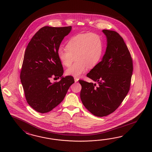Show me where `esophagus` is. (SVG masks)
Masks as SVG:
<instances>
[{
	"instance_id": "esophagus-1",
	"label": "esophagus",
	"mask_w": 152,
	"mask_h": 152,
	"mask_svg": "<svg viewBox=\"0 0 152 152\" xmlns=\"http://www.w3.org/2000/svg\"><path fill=\"white\" fill-rule=\"evenodd\" d=\"M78 80H79V78H77V77H75V83H76V82H77Z\"/></svg>"
}]
</instances>
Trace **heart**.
Returning a JSON list of instances; mask_svg holds the SVG:
<instances>
[{"label":"heart","instance_id":"1","mask_svg":"<svg viewBox=\"0 0 152 152\" xmlns=\"http://www.w3.org/2000/svg\"><path fill=\"white\" fill-rule=\"evenodd\" d=\"M103 42L96 33H80L72 36L66 44V49L58 50V56L62 64L68 67L74 61L77 62L66 71V74L75 77L94 68L100 61L103 54Z\"/></svg>","mask_w":152,"mask_h":152}]
</instances>
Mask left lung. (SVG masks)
Listing matches in <instances>:
<instances>
[{
  "label": "left lung",
  "instance_id": "1",
  "mask_svg": "<svg viewBox=\"0 0 152 152\" xmlns=\"http://www.w3.org/2000/svg\"><path fill=\"white\" fill-rule=\"evenodd\" d=\"M107 39L106 52L102 61L87 77L96 84L79 80L80 98L85 107L94 116L113 113L129 92L133 71L132 60L123 38L115 31L103 30Z\"/></svg>",
  "mask_w": 152,
  "mask_h": 152
}]
</instances>
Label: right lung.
Returning a JSON list of instances; mask_svg holds the SVG:
<instances>
[{
  "mask_svg": "<svg viewBox=\"0 0 152 152\" xmlns=\"http://www.w3.org/2000/svg\"><path fill=\"white\" fill-rule=\"evenodd\" d=\"M71 30V26H44L26 48L20 79L26 102L40 113H47L58 106L75 83L73 77L62 76L64 69L58 56L62 41ZM52 77H61V80L52 83Z\"/></svg>",
  "mask_w": 152,
  "mask_h": 152,
  "instance_id": "obj_1",
  "label": "right lung"
}]
</instances>
